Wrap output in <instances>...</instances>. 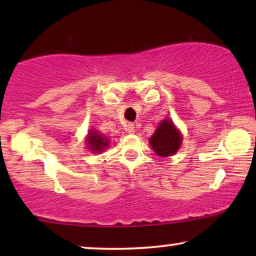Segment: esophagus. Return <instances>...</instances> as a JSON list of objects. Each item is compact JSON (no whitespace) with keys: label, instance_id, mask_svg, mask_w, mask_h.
I'll use <instances>...</instances> for the list:
<instances>
[{"label":"esophagus","instance_id":"obj_1","mask_svg":"<svg viewBox=\"0 0 256 256\" xmlns=\"http://www.w3.org/2000/svg\"><path fill=\"white\" fill-rule=\"evenodd\" d=\"M126 132H127L128 134H134V132H135L134 124H128L127 126H126Z\"/></svg>","mask_w":256,"mask_h":256}]
</instances>
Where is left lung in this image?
<instances>
[{"label":"left lung","instance_id":"8db88e82","mask_svg":"<svg viewBox=\"0 0 256 256\" xmlns=\"http://www.w3.org/2000/svg\"><path fill=\"white\" fill-rule=\"evenodd\" d=\"M183 141L180 132L174 127L172 120L166 118L160 122L155 132L149 138V143L152 146L156 155L160 157L172 156L180 149Z\"/></svg>","mask_w":256,"mask_h":256}]
</instances>
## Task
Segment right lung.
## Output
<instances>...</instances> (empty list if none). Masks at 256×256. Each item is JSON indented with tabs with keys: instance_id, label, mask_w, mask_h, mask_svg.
<instances>
[{
	"instance_id": "obj_1",
	"label": "right lung",
	"mask_w": 256,
	"mask_h": 256,
	"mask_svg": "<svg viewBox=\"0 0 256 256\" xmlns=\"http://www.w3.org/2000/svg\"><path fill=\"white\" fill-rule=\"evenodd\" d=\"M86 144L88 149L93 152H102L110 146V140L106 136H102L96 130H90L88 136L86 138Z\"/></svg>"
}]
</instances>
